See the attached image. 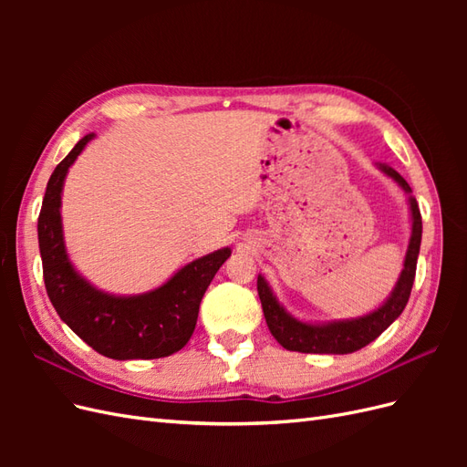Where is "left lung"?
<instances>
[{
  "label": "left lung",
  "mask_w": 467,
  "mask_h": 467,
  "mask_svg": "<svg viewBox=\"0 0 467 467\" xmlns=\"http://www.w3.org/2000/svg\"><path fill=\"white\" fill-rule=\"evenodd\" d=\"M379 169L398 182L405 192H411V187L407 185V181L395 171V169L388 165H379ZM409 206H411L413 228H411V239H409L401 276L389 298L381 304L376 312L368 316L358 317V319H347V321H331L323 325L298 321L285 312V307H282L275 298L273 290L268 288L266 280L259 275L257 290H259V298H261L268 331L273 333V337L282 347L286 350L309 352V355H348V352H355L366 345H370L374 338H378L395 319L401 316V312L409 302V296H411V288L415 282L417 257H419L420 235H422L420 212L413 196H409Z\"/></svg>",
  "instance_id": "left-lung-1"
}]
</instances>
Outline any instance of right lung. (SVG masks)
<instances>
[{
    "mask_svg": "<svg viewBox=\"0 0 467 467\" xmlns=\"http://www.w3.org/2000/svg\"><path fill=\"white\" fill-rule=\"evenodd\" d=\"M93 136H83L48 179L38 214L47 294L60 319L99 355L115 360L169 357L189 343L202 296L232 251L223 247L196 259L163 286L140 296H110L93 288L67 259L60 216L67 169Z\"/></svg>",
    "mask_w": 467,
    "mask_h": 467,
    "instance_id": "right-lung-1",
    "label": "right lung"
}]
</instances>
